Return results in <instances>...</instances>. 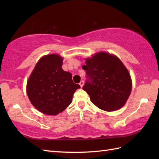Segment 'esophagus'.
I'll return each instance as SVG.
<instances>
[{
	"label": "esophagus",
	"mask_w": 159,
	"mask_h": 159,
	"mask_svg": "<svg viewBox=\"0 0 159 159\" xmlns=\"http://www.w3.org/2000/svg\"><path fill=\"white\" fill-rule=\"evenodd\" d=\"M79 85H80V87H83V85H84V81H83V80H81V81L80 82Z\"/></svg>",
	"instance_id": "1"
}]
</instances>
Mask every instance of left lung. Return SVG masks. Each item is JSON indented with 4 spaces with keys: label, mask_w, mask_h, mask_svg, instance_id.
<instances>
[{
    "label": "left lung",
    "mask_w": 159,
    "mask_h": 159,
    "mask_svg": "<svg viewBox=\"0 0 159 159\" xmlns=\"http://www.w3.org/2000/svg\"><path fill=\"white\" fill-rule=\"evenodd\" d=\"M87 80L83 89L96 107L113 111L124 105L132 89L129 72L117 57L104 52L86 59Z\"/></svg>",
    "instance_id": "1"
}]
</instances>
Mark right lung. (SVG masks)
Segmentation results:
<instances>
[{"label":"right lung","mask_w":159,"mask_h":159,"mask_svg":"<svg viewBox=\"0 0 159 159\" xmlns=\"http://www.w3.org/2000/svg\"><path fill=\"white\" fill-rule=\"evenodd\" d=\"M63 59L52 54L36 64L27 82L26 92L32 104L46 115L55 116L65 110L80 85L74 83L72 74L62 69Z\"/></svg>","instance_id":"add662e5"}]
</instances>
